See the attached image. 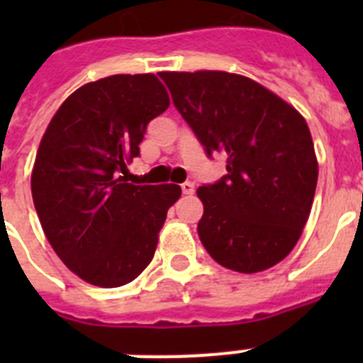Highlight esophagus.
<instances>
[{"label":"esophagus","instance_id":"esophagus-1","mask_svg":"<svg viewBox=\"0 0 363 363\" xmlns=\"http://www.w3.org/2000/svg\"><path fill=\"white\" fill-rule=\"evenodd\" d=\"M182 192H184V194H194V184H192V182L182 184Z\"/></svg>","mask_w":363,"mask_h":363}]
</instances>
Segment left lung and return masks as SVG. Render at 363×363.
Masks as SVG:
<instances>
[{"label": "left lung", "mask_w": 363, "mask_h": 363, "mask_svg": "<svg viewBox=\"0 0 363 363\" xmlns=\"http://www.w3.org/2000/svg\"><path fill=\"white\" fill-rule=\"evenodd\" d=\"M209 158L227 174L198 189L205 251L230 271L259 272L293 251L318 182L309 127L300 112L245 76L160 72Z\"/></svg>", "instance_id": "1"}]
</instances>
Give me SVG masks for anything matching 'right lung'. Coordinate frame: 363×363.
Masks as SVG:
<instances>
[{
  "mask_svg": "<svg viewBox=\"0 0 363 363\" xmlns=\"http://www.w3.org/2000/svg\"><path fill=\"white\" fill-rule=\"evenodd\" d=\"M169 107L154 74H116L86 83L57 108L41 138L32 200L63 264L98 287H120L150 264L179 185H134L150 120Z\"/></svg>",
  "mask_w": 363,
  "mask_h": 363,
  "instance_id": "add662e5",
  "label": "right lung"
}]
</instances>
